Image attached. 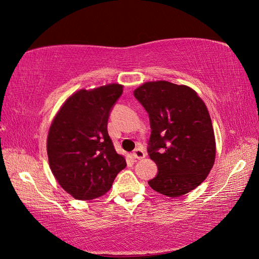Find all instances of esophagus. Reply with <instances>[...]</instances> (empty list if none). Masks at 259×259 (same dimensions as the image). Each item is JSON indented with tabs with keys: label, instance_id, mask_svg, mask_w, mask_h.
I'll return each instance as SVG.
<instances>
[{
	"label": "esophagus",
	"instance_id": "obj_1",
	"mask_svg": "<svg viewBox=\"0 0 259 259\" xmlns=\"http://www.w3.org/2000/svg\"><path fill=\"white\" fill-rule=\"evenodd\" d=\"M133 156H134L136 159H144V158L146 157V153H145L144 150L140 149V148H137V149L134 150Z\"/></svg>",
	"mask_w": 259,
	"mask_h": 259
}]
</instances>
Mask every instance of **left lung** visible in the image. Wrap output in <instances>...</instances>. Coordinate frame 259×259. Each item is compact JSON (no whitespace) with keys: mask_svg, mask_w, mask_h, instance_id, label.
<instances>
[{"mask_svg":"<svg viewBox=\"0 0 259 259\" xmlns=\"http://www.w3.org/2000/svg\"><path fill=\"white\" fill-rule=\"evenodd\" d=\"M149 115L148 155L158 174L148 184L168 197L195 189L213 166L216 144L205 103L189 87L168 81L147 82L134 91Z\"/></svg>","mask_w":259,"mask_h":259,"instance_id":"1","label":"left lung"}]
</instances>
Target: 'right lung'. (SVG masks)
I'll list each match as a JSON object with an SVG mask.
<instances>
[{"label": "right lung", "instance_id": "obj_1", "mask_svg": "<svg viewBox=\"0 0 259 259\" xmlns=\"http://www.w3.org/2000/svg\"><path fill=\"white\" fill-rule=\"evenodd\" d=\"M122 85L80 90L59 110L49 130L48 157L52 174L76 199L90 200L111 188L125 168L108 134V120Z\"/></svg>", "mask_w": 259, "mask_h": 259}]
</instances>
